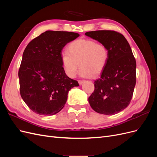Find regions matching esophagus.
<instances>
[{
  "label": "esophagus",
  "mask_w": 157,
  "mask_h": 157,
  "mask_svg": "<svg viewBox=\"0 0 157 157\" xmlns=\"http://www.w3.org/2000/svg\"><path fill=\"white\" fill-rule=\"evenodd\" d=\"M78 84H80V85H81V84H83V82H84V80H78Z\"/></svg>",
  "instance_id": "obj_1"
}]
</instances>
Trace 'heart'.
<instances>
[{
  "label": "heart",
  "mask_w": 157,
  "mask_h": 157,
  "mask_svg": "<svg viewBox=\"0 0 157 157\" xmlns=\"http://www.w3.org/2000/svg\"><path fill=\"white\" fill-rule=\"evenodd\" d=\"M69 51L61 54V61L65 73L73 78L80 66L79 74L82 77H96L106 67L109 51L105 45L90 39H80L69 46Z\"/></svg>",
  "instance_id": "heart-1"
}]
</instances>
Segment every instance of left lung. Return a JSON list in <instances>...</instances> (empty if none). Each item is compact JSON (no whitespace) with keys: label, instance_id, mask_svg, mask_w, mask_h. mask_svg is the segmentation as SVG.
I'll use <instances>...</instances> for the list:
<instances>
[{"label":"left lung","instance_id":"8db88e82","mask_svg":"<svg viewBox=\"0 0 157 157\" xmlns=\"http://www.w3.org/2000/svg\"><path fill=\"white\" fill-rule=\"evenodd\" d=\"M86 36L105 45L109 59L101 77L94 82V91L88 98L94 110L113 115L129 105L136 85V62L126 38L114 31H94Z\"/></svg>","mask_w":157,"mask_h":157}]
</instances>
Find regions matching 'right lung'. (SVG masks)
I'll return each mask as SVG.
<instances>
[{
	"label": "right lung",
	"mask_w": 157,
	"mask_h": 157,
	"mask_svg": "<svg viewBox=\"0 0 157 157\" xmlns=\"http://www.w3.org/2000/svg\"><path fill=\"white\" fill-rule=\"evenodd\" d=\"M79 36L73 32L46 31L26 46L18 77L21 96L33 112L44 116L58 113L69 90L79 86L66 75L61 61L63 47Z\"/></svg>",
	"instance_id": "obj_1"
}]
</instances>
